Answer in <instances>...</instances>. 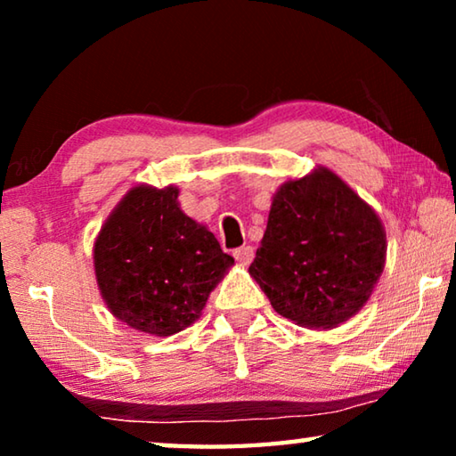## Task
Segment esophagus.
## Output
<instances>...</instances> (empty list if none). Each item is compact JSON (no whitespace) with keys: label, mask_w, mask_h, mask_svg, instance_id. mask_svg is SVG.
Masks as SVG:
<instances>
[{"label":"esophagus","mask_w":456,"mask_h":456,"mask_svg":"<svg viewBox=\"0 0 456 456\" xmlns=\"http://www.w3.org/2000/svg\"><path fill=\"white\" fill-rule=\"evenodd\" d=\"M233 256L241 265H249L253 257H256V251H253L251 245H245V247H239V249H235Z\"/></svg>","instance_id":"obj_1"}]
</instances>
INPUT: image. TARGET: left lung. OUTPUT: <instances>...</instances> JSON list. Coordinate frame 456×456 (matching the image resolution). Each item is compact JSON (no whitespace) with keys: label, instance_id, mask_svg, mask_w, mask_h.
Instances as JSON below:
<instances>
[{"label":"left lung","instance_id":"left-lung-1","mask_svg":"<svg viewBox=\"0 0 456 456\" xmlns=\"http://www.w3.org/2000/svg\"><path fill=\"white\" fill-rule=\"evenodd\" d=\"M386 265L380 217L326 167L285 181L249 275L273 310L310 330H331L356 315Z\"/></svg>","mask_w":456,"mask_h":456}]
</instances>
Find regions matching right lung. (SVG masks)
Listing matches in <instances>:
<instances>
[{
	"instance_id": "add662e5",
	"label": "right lung",
	"mask_w": 456,
	"mask_h": 456,
	"mask_svg": "<svg viewBox=\"0 0 456 456\" xmlns=\"http://www.w3.org/2000/svg\"><path fill=\"white\" fill-rule=\"evenodd\" d=\"M235 261L203 223L181 211L175 184H136L94 241V273L114 318L151 336L195 323Z\"/></svg>"
}]
</instances>
